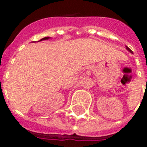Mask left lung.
I'll return each mask as SVG.
<instances>
[{"label": "left lung", "instance_id": "obj_1", "mask_svg": "<svg viewBox=\"0 0 147 147\" xmlns=\"http://www.w3.org/2000/svg\"><path fill=\"white\" fill-rule=\"evenodd\" d=\"M126 48H127V51H130V52H131V53H133V51H131V50H130V49L128 48V47H126Z\"/></svg>", "mask_w": 147, "mask_h": 147}]
</instances>
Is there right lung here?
<instances>
[{
    "label": "right lung",
    "mask_w": 147,
    "mask_h": 147,
    "mask_svg": "<svg viewBox=\"0 0 147 147\" xmlns=\"http://www.w3.org/2000/svg\"><path fill=\"white\" fill-rule=\"evenodd\" d=\"M49 38H50V37H43V38H42V39H41L40 41H44V40H47V39H49ZM40 41H39V42H40Z\"/></svg>",
    "instance_id": "1"
}]
</instances>
